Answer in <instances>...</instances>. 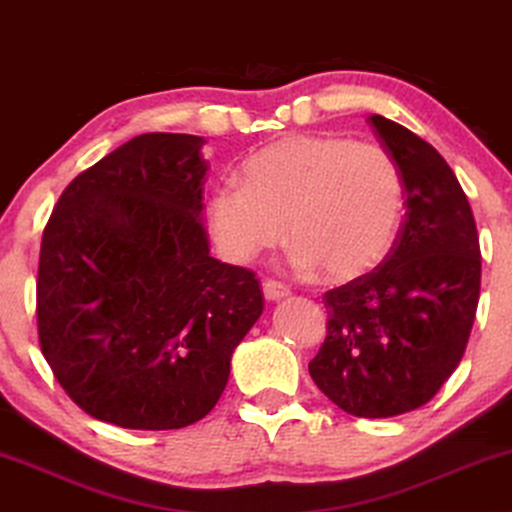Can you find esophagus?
I'll return each instance as SVG.
<instances>
[{"label":"esophagus","mask_w":512,"mask_h":512,"mask_svg":"<svg viewBox=\"0 0 512 512\" xmlns=\"http://www.w3.org/2000/svg\"><path fill=\"white\" fill-rule=\"evenodd\" d=\"M262 290H264V297L269 299V302H278V299H283V297H288L290 295V288L285 283H281V281H264V285H262Z\"/></svg>","instance_id":"1"}]
</instances>
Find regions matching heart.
<instances>
[{"instance_id":"heart-1","label":"heart","mask_w":512,"mask_h":512,"mask_svg":"<svg viewBox=\"0 0 512 512\" xmlns=\"http://www.w3.org/2000/svg\"><path fill=\"white\" fill-rule=\"evenodd\" d=\"M243 182L227 180L208 203L217 248L248 262L285 238L292 262L346 283L370 274L398 236L405 185L384 147L346 135H288L241 166Z\"/></svg>"}]
</instances>
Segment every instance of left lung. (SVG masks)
Instances as JSON below:
<instances>
[{
	"label": "left lung",
	"instance_id": "left-lung-1",
	"mask_svg": "<svg viewBox=\"0 0 512 512\" xmlns=\"http://www.w3.org/2000/svg\"><path fill=\"white\" fill-rule=\"evenodd\" d=\"M405 185V222L370 274L327 290V335L309 374L353 417L426 405L466 351L480 299V238L454 170L435 147L372 114Z\"/></svg>",
	"mask_w": 512,
	"mask_h": 512
}]
</instances>
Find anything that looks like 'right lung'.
Segmentation results:
<instances>
[{
  "label": "right lung",
  "mask_w": 512,
  "mask_h": 512,
  "mask_svg": "<svg viewBox=\"0 0 512 512\" xmlns=\"http://www.w3.org/2000/svg\"><path fill=\"white\" fill-rule=\"evenodd\" d=\"M203 138L145 133L79 173L37 271L39 346L93 419L173 431L206 417L262 316L250 269L210 257Z\"/></svg>",
  "instance_id": "obj_1"
}]
</instances>
